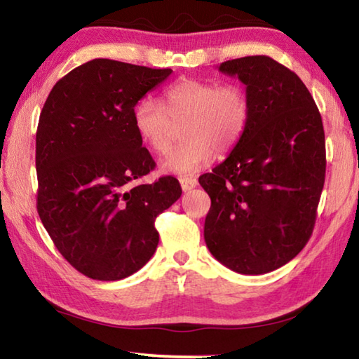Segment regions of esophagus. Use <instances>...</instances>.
Here are the masks:
<instances>
[{"mask_svg":"<svg viewBox=\"0 0 359 359\" xmlns=\"http://www.w3.org/2000/svg\"><path fill=\"white\" fill-rule=\"evenodd\" d=\"M179 182H180L182 190H184V191H190L198 185V179L191 177V175H184V177L179 179Z\"/></svg>","mask_w":359,"mask_h":359,"instance_id":"obj_1","label":"esophagus"}]
</instances>
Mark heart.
<instances>
[{
  "label": "heart",
  "mask_w": 359,
  "mask_h": 359,
  "mask_svg": "<svg viewBox=\"0 0 359 359\" xmlns=\"http://www.w3.org/2000/svg\"><path fill=\"white\" fill-rule=\"evenodd\" d=\"M250 102L236 83L180 79L163 92L160 104L141 100L133 111V125L141 141L155 154H166L182 125L184 137L161 161L168 174H194L215 155L228 154L247 130Z\"/></svg>",
  "instance_id": "1"
}]
</instances>
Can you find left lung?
Segmentation results:
<instances>
[{
  "label": "left lung",
  "instance_id": "left-lung-1",
  "mask_svg": "<svg viewBox=\"0 0 359 359\" xmlns=\"http://www.w3.org/2000/svg\"><path fill=\"white\" fill-rule=\"evenodd\" d=\"M218 69L245 83L250 118L226 160L199 177L210 196L204 239L231 271L266 274L312 236L326 172L323 121L301 79L271 57Z\"/></svg>",
  "mask_w": 359,
  "mask_h": 359
}]
</instances>
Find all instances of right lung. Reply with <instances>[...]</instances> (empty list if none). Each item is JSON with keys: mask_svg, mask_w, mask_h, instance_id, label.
<instances>
[{"mask_svg": "<svg viewBox=\"0 0 359 359\" xmlns=\"http://www.w3.org/2000/svg\"><path fill=\"white\" fill-rule=\"evenodd\" d=\"M172 69L95 58L53 85L36 131L38 214L58 252L93 280H120L156 250L155 218L179 180L141 179L155 161L133 125L145 93Z\"/></svg>", "mask_w": 359, "mask_h": 359, "instance_id": "1", "label": "right lung"}]
</instances>
